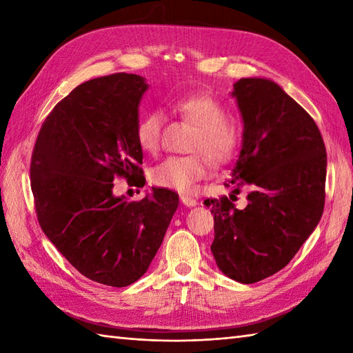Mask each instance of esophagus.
Listing matches in <instances>:
<instances>
[{
  "label": "esophagus",
  "mask_w": 353,
  "mask_h": 353,
  "mask_svg": "<svg viewBox=\"0 0 353 353\" xmlns=\"http://www.w3.org/2000/svg\"><path fill=\"white\" fill-rule=\"evenodd\" d=\"M181 201H182L185 206H188V208L197 206V200L192 199V197H188V196H181Z\"/></svg>",
  "instance_id": "34e87169"
}]
</instances>
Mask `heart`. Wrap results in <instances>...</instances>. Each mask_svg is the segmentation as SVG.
Wrapping results in <instances>:
<instances>
[{"instance_id": "b5f03b06", "label": "heart", "mask_w": 353, "mask_h": 353, "mask_svg": "<svg viewBox=\"0 0 353 353\" xmlns=\"http://www.w3.org/2000/svg\"><path fill=\"white\" fill-rule=\"evenodd\" d=\"M172 108L185 121L197 129L190 152L203 153L215 165L229 162L241 144V132L228 121L229 114L223 104L208 94H192L177 99ZM165 117L161 110H150L139 118L137 139L147 153H156L162 145ZM208 165L203 156H171L150 171V181L161 188L190 192L196 182L205 179Z\"/></svg>"}]
</instances>
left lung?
I'll return each mask as SVG.
<instances>
[{
	"label": "left lung",
	"instance_id": "8db88e82",
	"mask_svg": "<svg viewBox=\"0 0 353 353\" xmlns=\"http://www.w3.org/2000/svg\"><path fill=\"white\" fill-rule=\"evenodd\" d=\"M244 130L241 152L224 186L248 205L205 200L214 214L216 265L230 279L254 283L279 272L308 239L325 208L326 148L316 121L273 80L234 85Z\"/></svg>",
	"mask_w": 353,
	"mask_h": 353
}]
</instances>
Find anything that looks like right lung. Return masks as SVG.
I'll use <instances>...</instances> for the list:
<instances>
[{"label": "right lung", "instance_id": "obj_1", "mask_svg": "<svg viewBox=\"0 0 353 353\" xmlns=\"http://www.w3.org/2000/svg\"><path fill=\"white\" fill-rule=\"evenodd\" d=\"M147 89L125 72L79 85L43 121L30 165L43 234L81 274L109 287L147 272L179 206L163 188L139 201L114 196L115 177L145 183L137 125Z\"/></svg>", "mask_w": 353, "mask_h": 353}]
</instances>
